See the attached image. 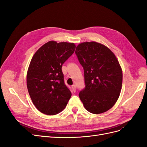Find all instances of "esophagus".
I'll use <instances>...</instances> for the list:
<instances>
[{
    "mask_svg": "<svg viewBox=\"0 0 147 147\" xmlns=\"http://www.w3.org/2000/svg\"><path fill=\"white\" fill-rule=\"evenodd\" d=\"M72 91H73L74 92L76 91V86H75V85H72Z\"/></svg>",
    "mask_w": 147,
    "mask_h": 147,
    "instance_id": "34e87169",
    "label": "esophagus"
}]
</instances>
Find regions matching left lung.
<instances>
[{
  "instance_id": "8db88e82",
  "label": "left lung",
  "mask_w": 147,
  "mask_h": 147,
  "mask_svg": "<svg viewBox=\"0 0 147 147\" xmlns=\"http://www.w3.org/2000/svg\"><path fill=\"white\" fill-rule=\"evenodd\" d=\"M75 53L84 69L86 86L79 97L84 108L94 114L107 112L117 102L122 88V69L116 56L96 42L78 44Z\"/></svg>"
}]
</instances>
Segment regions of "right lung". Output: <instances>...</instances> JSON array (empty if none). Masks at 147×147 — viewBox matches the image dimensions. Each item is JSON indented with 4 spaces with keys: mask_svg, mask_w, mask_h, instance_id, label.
<instances>
[{
    "mask_svg": "<svg viewBox=\"0 0 147 147\" xmlns=\"http://www.w3.org/2000/svg\"><path fill=\"white\" fill-rule=\"evenodd\" d=\"M74 43L49 41L35 53L26 81L30 99L40 112L48 115L60 113L72 93L64 82L62 66L75 51Z\"/></svg>",
    "mask_w": 147,
    "mask_h": 147,
    "instance_id": "add662e5",
    "label": "right lung"
}]
</instances>
